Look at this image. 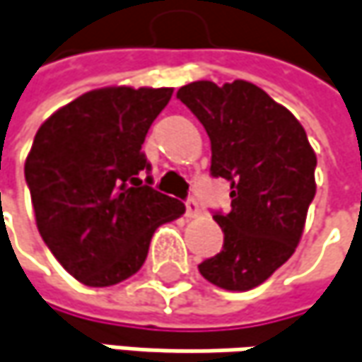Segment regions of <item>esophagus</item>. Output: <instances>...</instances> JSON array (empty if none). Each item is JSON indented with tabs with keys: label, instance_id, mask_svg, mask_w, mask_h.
Instances as JSON below:
<instances>
[{
	"label": "esophagus",
	"instance_id": "34e87169",
	"mask_svg": "<svg viewBox=\"0 0 362 362\" xmlns=\"http://www.w3.org/2000/svg\"><path fill=\"white\" fill-rule=\"evenodd\" d=\"M199 211H202V209H199V204H197L193 197H187V199H185V216H187V218H195V216H199Z\"/></svg>",
	"mask_w": 362,
	"mask_h": 362
}]
</instances>
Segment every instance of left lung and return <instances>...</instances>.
<instances>
[{
  "label": "left lung",
  "mask_w": 362,
  "mask_h": 362,
  "mask_svg": "<svg viewBox=\"0 0 362 362\" xmlns=\"http://www.w3.org/2000/svg\"><path fill=\"white\" fill-rule=\"evenodd\" d=\"M211 142V177L230 181V211H214L222 250L199 273L228 291L269 279L298 246L316 195V154L296 116L248 81H195L177 91Z\"/></svg>",
  "instance_id": "1"
}]
</instances>
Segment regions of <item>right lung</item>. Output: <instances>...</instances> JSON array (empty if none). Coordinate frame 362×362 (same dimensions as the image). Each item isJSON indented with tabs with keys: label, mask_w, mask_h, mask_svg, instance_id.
I'll return each instance as SVG.
<instances>
[{
	"label": "right lung",
	"mask_w": 362,
	"mask_h": 362,
	"mask_svg": "<svg viewBox=\"0 0 362 362\" xmlns=\"http://www.w3.org/2000/svg\"><path fill=\"white\" fill-rule=\"evenodd\" d=\"M171 95V87L95 89L54 112L34 136L24 175L36 226L83 285L132 277L154 230L185 211L151 187V163L140 151Z\"/></svg>",
	"instance_id": "add662e5"
}]
</instances>
